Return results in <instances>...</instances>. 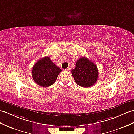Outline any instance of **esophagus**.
<instances>
[{"instance_id":"obj_1","label":"esophagus","mask_w":134,"mask_h":134,"mask_svg":"<svg viewBox=\"0 0 134 134\" xmlns=\"http://www.w3.org/2000/svg\"><path fill=\"white\" fill-rule=\"evenodd\" d=\"M70 68L69 67H68V68H66V69H64V71H66V72H68V71H70Z\"/></svg>"}]
</instances>
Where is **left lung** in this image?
Listing matches in <instances>:
<instances>
[{
    "label": "left lung",
    "mask_w": 134,
    "mask_h": 134,
    "mask_svg": "<svg viewBox=\"0 0 134 134\" xmlns=\"http://www.w3.org/2000/svg\"><path fill=\"white\" fill-rule=\"evenodd\" d=\"M72 75L77 84L82 87L88 88L96 83L98 71L93 62L84 57L77 60L76 67L72 70Z\"/></svg>",
    "instance_id": "left-lung-1"
}]
</instances>
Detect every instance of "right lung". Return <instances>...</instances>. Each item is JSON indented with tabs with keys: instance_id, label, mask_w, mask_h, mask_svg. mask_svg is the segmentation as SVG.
Instances as JSON below:
<instances>
[{
	"instance_id": "obj_1",
	"label": "right lung",
	"mask_w": 134,
	"mask_h": 134,
	"mask_svg": "<svg viewBox=\"0 0 134 134\" xmlns=\"http://www.w3.org/2000/svg\"><path fill=\"white\" fill-rule=\"evenodd\" d=\"M62 71L50 59L49 57L41 58L34 65L32 77L40 86L48 87L55 82L58 75Z\"/></svg>"
}]
</instances>
